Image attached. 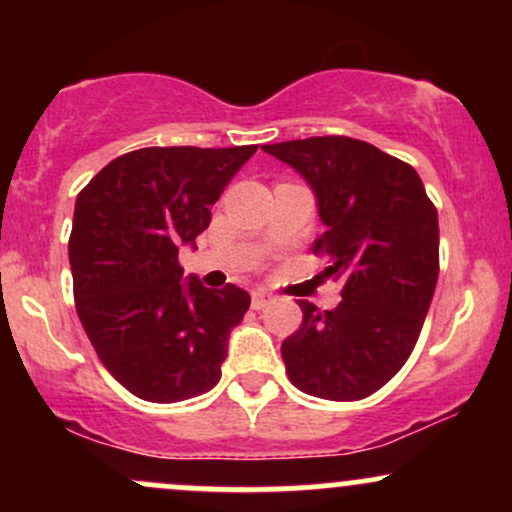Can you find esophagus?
<instances>
[{
  "mask_svg": "<svg viewBox=\"0 0 512 512\" xmlns=\"http://www.w3.org/2000/svg\"><path fill=\"white\" fill-rule=\"evenodd\" d=\"M269 303H272V296H267V293H252V310H264Z\"/></svg>",
  "mask_w": 512,
  "mask_h": 512,
  "instance_id": "esophagus-1",
  "label": "esophagus"
}]
</instances>
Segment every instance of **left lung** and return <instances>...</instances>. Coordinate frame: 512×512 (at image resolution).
Here are the masks:
<instances>
[{"instance_id": "left-lung-1", "label": "left lung", "mask_w": 512, "mask_h": 512, "mask_svg": "<svg viewBox=\"0 0 512 512\" xmlns=\"http://www.w3.org/2000/svg\"><path fill=\"white\" fill-rule=\"evenodd\" d=\"M262 151L308 182L325 233L322 274L342 279V303L298 301L303 325L281 344L305 395L354 402L395 378L424 327L438 281V211L409 163L351 137H310Z\"/></svg>"}]
</instances>
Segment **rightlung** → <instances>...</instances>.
Listing matches in <instances>:
<instances>
[{
	"label": "right lung",
	"mask_w": 512,
	"mask_h": 512,
	"mask_svg": "<svg viewBox=\"0 0 512 512\" xmlns=\"http://www.w3.org/2000/svg\"><path fill=\"white\" fill-rule=\"evenodd\" d=\"M257 146H149L117 156L76 197L69 264L81 325L110 375L146 402L170 404L219 383L250 293L182 276L211 204Z\"/></svg>",
	"instance_id": "obj_1"
}]
</instances>
